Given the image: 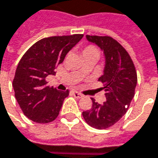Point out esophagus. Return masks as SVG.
<instances>
[{"instance_id": "34e87169", "label": "esophagus", "mask_w": 158, "mask_h": 158, "mask_svg": "<svg viewBox=\"0 0 158 158\" xmlns=\"http://www.w3.org/2000/svg\"><path fill=\"white\" fill-rule=\"evenodd\" d=\"M72 94H73V96H74L75 98H80L83 97V95L81 93H79V92H78V91H73Z\"/></svg>"}]
</instances>
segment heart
I'll return each mask as SVG.
<instances>
[{"label": "heart", "mask_w": 158, "mask_h": 158, "mask_svg": "<svg viewBox=\"0 0 158 158\" xmlns=\"http://www.w3.org/2000/svg\"><path fill=\"white\" fill-rule=\"evenodd\" d=\"M82 55H83L84 58L85 57H89V56H92V55L98 56L99 55V51L98 50V48L93 46V45H88L85 48H83ZM80 72L82 73V70H80Z\"/></svg>", "instance_id": "heart-1"}]
</instances>
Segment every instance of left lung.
<instances>
[{
	"label": "left lung",
	"mask_w": 158,
	"mask_h": 158,
	"mask_svg": "<svg viewBox=\"0 0 158 158\" xmlns=\"http://www.w3.org/2000/svg\"><path fill=\"white\" fill-rule=\"evenodd\" d=\"M87 40L97 44L106 58L104 74L98 81L104 84L106 100L102 104L91 98L92 107L82 116L90 127L105 129L112 127L126 114L135 96L137 75L128 52L119 42L109 36H90Z\"/></svg>",
	"instance_id": "obj_1"
}]
</instances>
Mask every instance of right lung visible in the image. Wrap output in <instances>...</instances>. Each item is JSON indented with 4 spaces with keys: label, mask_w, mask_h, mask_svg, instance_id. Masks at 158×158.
I'll use <instances>...</instances> for the list:
<instances>
[{
    "label": "right lung",
    "mask_w": 158,
    "mask_h": 158,
    "mask_svg": "<svg viewBox=\"0 0 158 158\" xmlns=\"http://www.w3.org/2000/svg\"><path fill=\"white\" fill-rule=\"evenodd\" d=\"M83 34L44 38L34 43L22 56L17 66L12 86L23 114L31 120L47 124L59 116L69 91H59L47 85L46 77L62 63L67 53Z\"/></svg>",
    "instance_id": "right-lung-1"
}]
</instances>
